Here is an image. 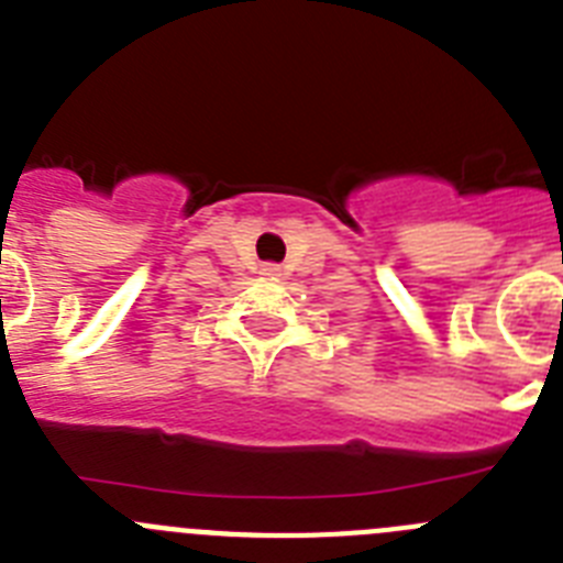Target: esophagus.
I'll list each match as a JSON object with an SVG mask.
<instances>
[{"label":"esophagus","mask_w":563,"mask_h":563,"mask_svg":"<svg viewBox=\"0 0 563 563\" xmlns=\"http://www.w3.org/2000/svg\"><path fill=\"white\" fill-rule=\"evenodd\" d=\"M262 276L278 278V276H282V267H278V265H262Z\"/></svg>","instance_id":"34e87169"}]
</instances>
